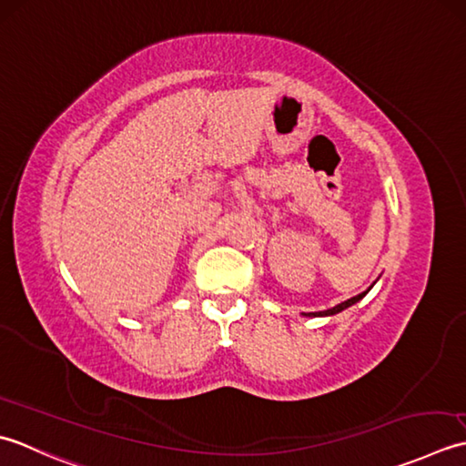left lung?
<instances>
[{"label": "left lung", "mask_w": 466, "mask_h": 466, "mask_svg": "<svg viewBox=\"0 0 466 466\" xmlns=\"http://www.w3.org/2000/svg\"><path fill=\"white\" fill-rule=\"evenodd\" d=\"M374 286V283H372ZM372 286H370L366 291H362V293H358V296H354V298H350V299H346V301H341V303H338V306H334V308H329V309H324V311H311V313H303V316H308V318H321V316H334V313H339V311H344L346 308H350V306H354V303H358L360 299H362L366 293L372 289Z\"/></svg>", "instance_id": "left-lung-1"}]
</instances>
